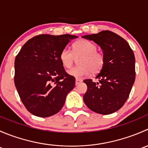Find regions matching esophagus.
<instances>
[{
    "label": "esophagus",
    "mask_w": 148,
    "mask_h": 148,
    "mask_svg": "<svg viewBox=\"0 0 148 148\" xmlns=\"http://www.w3.org/2000/svg\"><path fill=\"white\" fill-rule=\"evenodd\" d=\"M82 80L81 79H76V81H75V83H76V85H78L80 83L82 82Z\"/></svg>",
    "instance_id": "34e87169"
}]
</instances>
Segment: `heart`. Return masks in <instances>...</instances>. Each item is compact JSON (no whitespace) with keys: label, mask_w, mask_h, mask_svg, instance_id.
<instances>
[{"label":"heart","mask_w":148,"mask_h":148,"mask_svg":"<svg viewBox=\"0 0 148 148\" xmlns=\"http://www.w3.org/2000/svg\"><path fill=\"white\" fill-rule=\"evenodd\" d=\"M97 46L87 39H80L72 45V51L64 49L60 53V61L65 68H70L74 64L75 57H79V65L69 70V75L77 79L87 77L91 73L97 74L104 67L105 59L104 55L97 51Z\"/></svg>","instance_id":"1"}]
</instances>
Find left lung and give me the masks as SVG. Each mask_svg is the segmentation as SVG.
<instances>
[{
	"label": "left lung",
	"instance_id": "1",
	"mask_svg": "<svg viewBox=\"0 0 148 148\" xmlns=\"http://www.w3.org/2000/svg\"><path fill=\"white\" fill-rule=\"evenodd\" d=\"M101 47L105 59L98 82L84 80L87 90L83 96L85 104L95 112L110 114L119 110L129 97L135 80V55L128 43L117 34L102 31L83 36Z\"/></svg>",
	"mask_w": 148,
	"mask_h": 148
}]
</instances>
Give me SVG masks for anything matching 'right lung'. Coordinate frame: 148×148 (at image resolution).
<instances>
[{"instance_id": "1", "label": "right lung", "mask_w": 148, "mask_h": 148, "mask_svg": "<svg viewBox=\"0 0 148 148\" xmlns=\"http://www.w3.org/2000/svg\"><path fill=\"white\" fill-rule=\"evenodd\" d=\"M76 36L40 34L22 46L15 59L14 82L29 112L47 117L59 112L75 86V78L66 72L60 53Z\"/></svg>"}]
</instances>
